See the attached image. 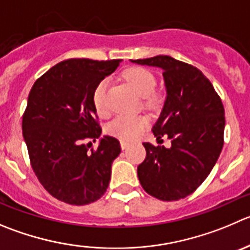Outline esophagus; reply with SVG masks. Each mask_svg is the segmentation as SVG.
Returning <instances> with one entry per match:
<instances>
[{
  "label": "esophagus",
  "instance_id": "obj_1",
  "mask_svg": "<svg viewBox=\"0 0 250 250\" xmlns=\"http://www.w3.org/2000/svg\"><path fill=\"white\" fill-rule=\"evenodd\" d=\"M120 145H121V148H123V149H126L127 147L130 146L129 142L125 141V140H121V141H120Z\"/></svg>",
  "mask_w": 250,
  "mask_h": 250
}]
</instances>
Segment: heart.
Returning <instances> with one entry per match:
<instances>
[{
    "mask_svg": "<svg viewBox=\"0 0 250 250\" xmlns=\"http://www.w3.org/2000/svg\"><path fill=\"white\" fill-rule=\"evenodd\" d=\"M123 78L134 88L137 94L145 97V105L154 108L159 103L161 96L153 92L156 87V77L151 71L141 66H134L124 71ZM108 85V80H102L96 85L92 94L93 105L101 116H105L109 113ZM146 126L147 119L144 116L119 115L109 124L108 131L110 135L123 140H134Z\"/></svg>",
    "mask_w": 250,
    "mask_h": 250,
    "instance_id": "b5f03b06",
    "label": "heart"
}]
</instances>
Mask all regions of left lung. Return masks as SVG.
Instances as JSON below:
<instances>
[{
	"label": "left lung",
	"mask_w": 250,
	"mask_h": 250,
	"mask_svg": "<svg viewBox=\"0 0 250 250\" xmlns=\"http://www.w3.org/2000/svg\"><path fill=\"white\" fill-rule=\"evenodd\" d=\"M163 70L167 99L152 132L158 142H144L146 158L137 175L147 194L162 201L187 198L208 178L223 147L225 108L212 83L192 65L167 55L131 60ZM163 142V140H162Z\"/></svg>",
	"instance_id": "left-lung-1"
}]
</instances>
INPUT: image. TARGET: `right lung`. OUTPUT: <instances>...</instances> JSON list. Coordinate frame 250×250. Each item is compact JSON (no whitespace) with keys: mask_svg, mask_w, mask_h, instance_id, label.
<instances>
[{"mask_svg":"<svg viewBox=\"0 0 250 250\" xmlns=\"http://www.w3.org/2000/svg\"><path fill=\"white\" fill-rule=\"evenodd\" d=\"M121 60L68 59L40 76L28 97L22 130L30 166L51 196L70 205L97 201L108 189L118 139L102 134L92 94Z\"/></svg>","mask_w":250,"mask_h":250,"instance_id":"right-lung-1","label":"right lung"}]
</instances>
